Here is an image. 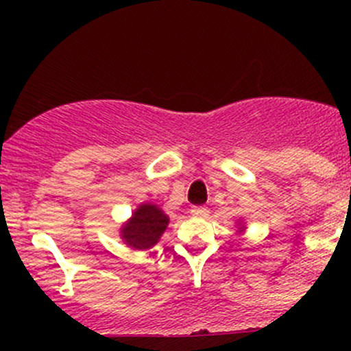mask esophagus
Segmentation results:
<instances>
[{
  "mask_svg": "<svg viewBox=\"0 0 351 351\" xmlns=\"http://www.w3.org/2000/svg\"><path fill=\"white\" fill-rule=\"evenodd\" d=\"M192 215L193 217H198V219H204L208 215V208L207 207H202V205H197V207H192Z\"/></svg>",
  "mask_w": 351,
  "mask_h": 351,
  "instance_id": "esophagus-1",
  "label": "esophagus"
}]
</instances>
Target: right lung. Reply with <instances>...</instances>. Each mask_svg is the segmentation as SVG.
<instances>
[{
  "label": "right lung",
  "instance_id": "1",
  "mask_svg": "<svg viewBox=\"0 0 351 351\" xmlns=\"http://www.w3.org/2000/svg\"><path fill=\"white\" fill-rule=\"evenodd\" d=\"M168 226V217L156 205L144 204L132 214V219L122 228V238L129 246L146 250L159 241Z\"/></svg>",
  "mask_w": 351,
  "mask_h": 351
}]
</instances>
